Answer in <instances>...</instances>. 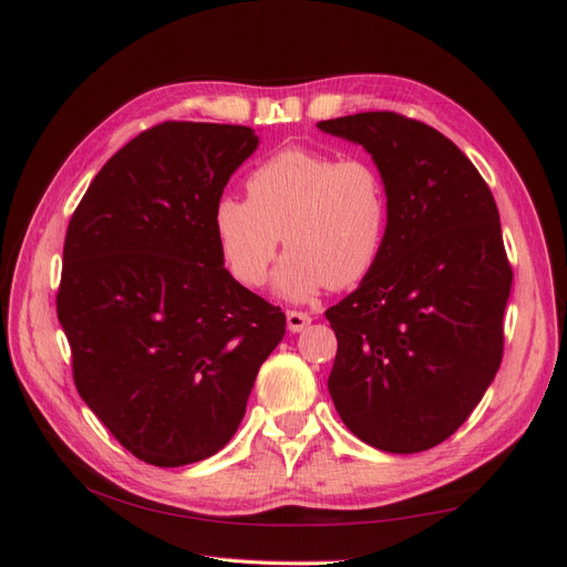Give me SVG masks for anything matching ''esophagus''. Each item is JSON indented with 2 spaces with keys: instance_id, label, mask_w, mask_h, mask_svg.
Returning a JSON list of instances; mask_svg holds the SVG:
<instances>
[{
  "instance_id": "1",
  "label": "esophagus",
  "mask_w": 567,
  "mask_h": 567,
  "mask_svg": "<svg viewBox=\"0 0 567 567\" xmlns=\"http://www.w3.org/2000/svg\"><path fill=\"white\" fill-rule=\"evenodd\" d=\"M286 323H288V331L290 333H300V331H305L307 326L312 323V319H310V315H305V312H286Z\"/></svg>"
}]
</instances>
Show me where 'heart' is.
I'll list each match as a JSON object with an SVG mask.
<instances>
[{
    "label": "heart",
    "instance_id": "1",
    "mask_svg": "<svg viewBox=\"0 0 567 567\" xmlns=\"http://www.w3.org/2000/svg\"><path fill=\"white\" fill-rule=\"evenodd\" d=\"M246 194L221 196L213 208L219 255L241 284H265L281 238L288 252L274 286L296 302L326 286H357L379 262L390 200L371 161L284 148L252 169Z\"/></svg>",
    "mask_w": 567,
    "mask_h": 567
}]
</instances>
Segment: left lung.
Returning a JSON list of instances; mask_svg holds the SVG:
<instances>
[{"label": "left lung", "mask_w": 567, "mask_h": 567, "mask_svg": "<svg viewBox=\"0 0 567 567\" xmlns=\"http://www.w3.org/2000/svg\"><path fill=\"white\" fill-rule=\"evenodd\" d=\"M317 127L364 146L390 200L379 262L326 310L331 400L371 447L425 452L471 416L502 364L513 271L499 210L463 151L419 120L373 111Z\"/></svg>", "instance_id": "obj_1"}]
</instances>
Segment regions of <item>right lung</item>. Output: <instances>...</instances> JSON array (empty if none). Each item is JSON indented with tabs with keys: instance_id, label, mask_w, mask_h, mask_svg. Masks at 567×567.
Returning <instances> with one entry per match:
<instances>
[{
	"instance_id": "obj_1",
	"label": "right lung",
	"mask_w": 567,
	"mask_h": 567,
	"mask_svg": "<svg viewBox=\"0 0 567 567\" xmlns=\"http://www.w3.org/2000/svg\"><path fill=\"white\" fill-rule=\"evenodd\" d=\"M257 144L244 125L151 127L99 169L65 231L56 312L78 392L151 466L225 447L286 333L213 234L215 203Z\"/></svg>"
}]
</instances>
